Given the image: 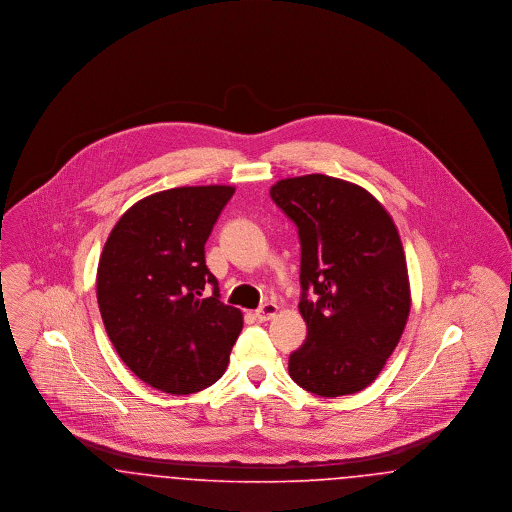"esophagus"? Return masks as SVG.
Instances as JSON below:
<instances>
[{"mask_svg":"<svg viewBox=\"0 0 512 512\" xmlns=\"http://www.w3.org/2000/svg\"><path fill=\"white\" fill-rule=\"evenodd\" d=\"M278 313V305L276 303H265V305H261L257 311H255V317L259 318L261 322H265V320H270V318L274 317Z\"/></svg>","mask_w":512,"mask_h":512,"instance_id":"1","label":"esophagus"}]
</instances>
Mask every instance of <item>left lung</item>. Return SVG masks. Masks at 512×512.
<instances>
[{"label": "left lung", "instance_id": "left-lung-1", "mask_svg": "<svg viewBox=\"0 0 512 512\" xmlns=\"http://www.w3.org/2000/svg\"><path fill=\"white\" fill-rule=\"evenodd\" d=\"M270 197L295 222L301 244L307 340L290 355V376L320 397L365 390L411 311L399 232L374 195L326 174L278 180Z\"/></svg>", "mask_w": 512, "mask_h": 512}]
</instances>
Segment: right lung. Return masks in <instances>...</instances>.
<instances>
[{
    "label": "right lung",
    "instance_id": "obj_1",
    "mask_svg": "<svg viewBox=\"0 0 512 512\" xmlns=\"http://www.w3.org/2000/svg\"><path fill=\"white\" fill-rule=\"evenodd\" d=\"M232 186L147 195L111 230L99 257V313L122 363L171 395L213 386L238 340L242 311L220 301L205 242ZM211 285L214 293L202 292Z\"/></svg>",
    "mask_w": 512,
    "mask_h": 512
}]
</instances>
